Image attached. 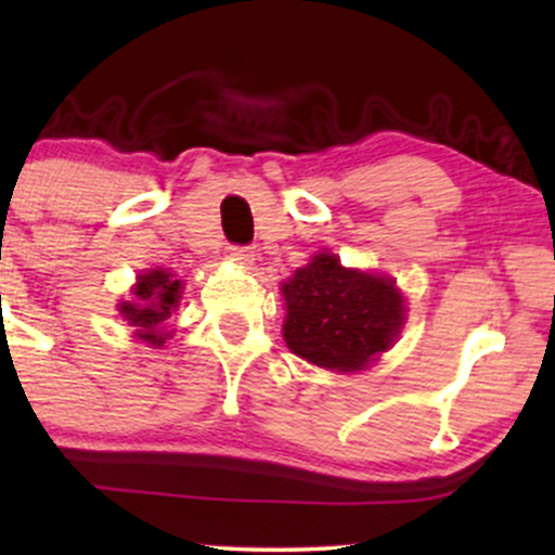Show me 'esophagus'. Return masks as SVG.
<instances>
[{
	"label": "esophagus",
	"instance_id": "1",
	"mask_svg": "<svg viewBox=\"0 0 555 555\" xmlns=\"http://www.w3.org/2000/svg\"><path fill=\"white\" fill-rule=\"evenodd\" d=\"M229 260H234L240 269H250L253 260H256V253H253V247L232 245V247H229Z\"/></svg>",
	"mask_w": 555,
	"mask_h": 555
}]
</instances>
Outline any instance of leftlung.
<instances>
[{
	"mask_svg": "<svg viewBox=\"0 0 555 555\" xmlns=\"http://www.w3.org/2000/svg\"><path fill=\"white\" fill-rule=\"evenodd\" d=\"M282 295L286 347L326 371H362L397 341L404 326V297L397 282L344 269L331 253L297 269L282 284Z\"/></svg>",
	"mask_w": 555,
	"mask_h": 555,
	"instance_id": "obj_1",
	"label": "left lung"
}]
</instances>
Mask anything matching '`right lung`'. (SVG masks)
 I'll return each instance as SVG.
<instances>
[{
  "mask_svg": "<svg viewBox=\"0 0 555 555\" xmlns=\"http://www.w3.org/2000/svg\"><path fill=\"white\" fill-rule=\"evenodd\" d=\"M182 297V279L167 269H149L140 273L138 284L132 286V299L119 302V313L132 328L140 341L149 347L162 349L169 339V331H164V321L177 310Z\"/></svg>",
  "mask_w": 555,
  "mask_h": 555,
  "instance_id": "obj_1",
  "label": "right lung"
}]
</instances>
